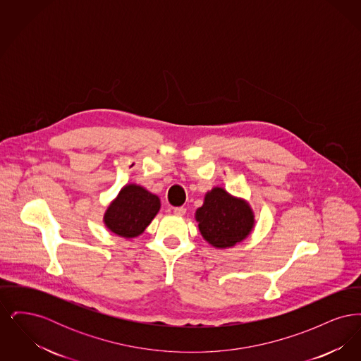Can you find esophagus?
Returning <instances> with one entry per match:
<instances>
[{
    "instance_id": "1",
    "label": "esophagus",
    "mask_w": 361,
    "mask_h": 361,
    "mask_svg": "<svg viewBox=\"0 0 361 361\" xmlns=\"http://www.w3.org/2000/svg\"><path fill=\"white\" fill-rule=\"evenodd\" d=\"M185 212H187V209H185L184 207H176V208L173 209V214H174L176 216H183V215H185Z\"/></svg>"
}]
</instances>
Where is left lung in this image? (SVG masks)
<instances>
[{
	"label": "left lung",
	"mask_w": 361,
	"mask_h": 361,
	"mask_svg": "<svg viewBox=\"0 0 361 361\" xmlns=\"http://www.w3.org/2000/svg\"><path fill=\"white\" fill-rule=\"evenodd\" d=\"M196 221L203 238L214 247H231L245 240L255 226L249 204L233 197L224 188L207 192L204 204L197 208Z\"/></svg>",
	"instance_id": "obj_1"
}]
</instances>
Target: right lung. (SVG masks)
<instances>
[{
	"instance_id": "1",
	"label": "right lung",
	"mask_w": 361,
	"mask_h": 361,
	"mask_svg": "<svg viewBox=\"0 0 361 361\" xmlns=\"http://www.w3.org/2000/svg\"><path fill=\"white\" fill-rule=\"evenodd\" d=\"M159 207L158 196L140 185L130 184L121 189L118 197L108 207L104 224L121 237L134 238L154 219Z\"/></svg>"
}]
</instances>
